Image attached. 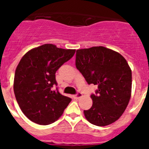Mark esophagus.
I'll return each mask as SVG.
<instances>
[{
	"label": "esophagus",
	"mask_w": 149,
	"mask_h": 149,
	"mask_svg": "<svg viewBox=\"0 0 149 149\" xmlns=\"http://www.w3.org/2000/svg\"><path fill=\"white\" fill-rule=\"evenodd\" d=\"M82 96H83L82 93H77V94L74 95V98H75V99H78V98H81V97H82Z\"/></svg>",
	"instance_id": "esophagus-1"
}]
</instances>
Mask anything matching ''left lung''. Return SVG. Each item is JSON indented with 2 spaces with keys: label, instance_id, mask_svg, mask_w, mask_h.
<instances>
[{
  "label": "left lung",
  "instance_id": "obj_1",
  "mask_svg": "<svg viewBox=\"0 0 149 149\" xmlns=\"http://www.w3.org/2000/svg\"><path fill=\"white\" fill-rule=\"evenodd\" d=\"M75 65L88 84L98 86L91 95L93 106L84 110L90 123L106 126L122 115L131 95L132 74L126 60L119 53L103 46L79 49Z\"/></svg>",
  "mask_w": 149,
  "mask_h": 149
}]
</instances>
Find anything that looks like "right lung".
I'll return each instance as SVG.
<instances>
[{
    "label": "right lung",
    "mask_w": 149,
    "mask_h": 149,
    "mask_svg": "<svg viewBox=\"0 0 149 149\" xmlns=\"http://www.w3.org/2000/svg\"><path fill=\"white\" fill-rule=\"evenodd\" d=\"M75 51L45 44L30 50L20 60L13 89L21 110L30 121L47 125L63 115L72 99L53 89L57 85L55 74Z\"/></svg>",
    "instance_id": "right-lung-1"
}]
</instances>
